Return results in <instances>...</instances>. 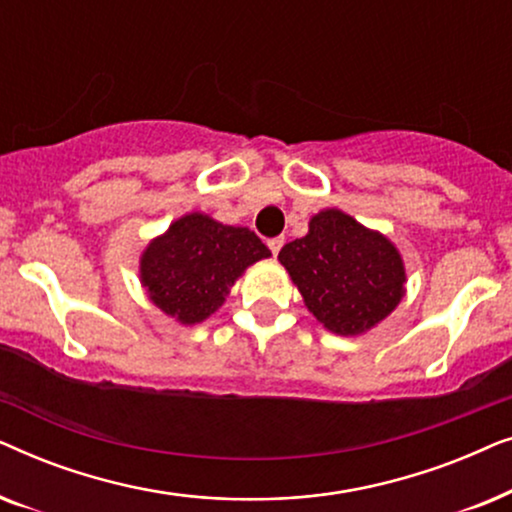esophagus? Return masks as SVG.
Returning <instances> with one entry per match:
<instances>
[{
	"mask_svg": "<svg viewBox=\"0 0 512 512\" xmlns=\"http://www.w3.org/2000/svg\"><path fill=\"white\" fill-rule=\"evenodd\" d=\"M282 244H284V237H272V240H268V247H270V251H272V256L279 254V249H282Z\"/></svg>",
	"mask_w": 512,
	"mask_h": 512,
	"instance_id": "obj_1",
	"label": "esophagus"
}]
</instances>
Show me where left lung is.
Here are the masks:
<instances>
[{"mask_svg": "<svg viewBox=\"0 0 512 512\" xmlns=\"http://www.w3.org/2000/svg\"><path fill=\"white\" fill-rule=\"evenodd\" d=\"M279 263L307 310L338 335L368 331L403 298L405 270L394 244L340 209L314 216L310 233L284 244Z\"/></svg>", "mask_w": 512, "mask_h": 512, "instance_id": "1", "label": "left lung"}]
</instances>
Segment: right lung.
<instances>
[{"label":"right lung","instance_id":"add662e5","mask_svg":"<svg viewBox=\"0 0 512 512\" xmlns=\"http://www.w3.org/2000/svg\"><path fill=\"white\" fill-rule=\"evenodd\" d=\"M268 256L270 249L249 228L188 214L144 251L142 282L165 314L198 324L219 310L228 286L247 265Z\"/></svg>","mask_w":512,"mask_h":512}]
</instances>
